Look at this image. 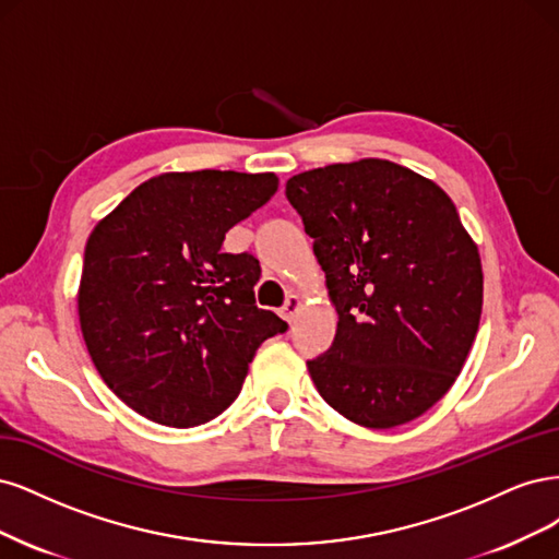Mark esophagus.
Masks as SVG:
<instances>
[{"instance_id": "esophagus-1", "label": "esophagus", "mask_w": 559, "mask_h": 559, "mask_svg": "<svg viewBox=\"0 0 559 559\" xmlns=\"http://www.w3.org/2000/svg\"><path fill=\"white\" fill-rule=\"evenodd\" d=\"M301 306H304V299H301L299 295H290V297H287L285 306H283V309H281V316H283V320L293 322V320L297 318V313L301 311Z\"/></svg>"}]
</instances>
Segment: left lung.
I'll use <instances>...</instances> for the list:
<instances>
[{
    "label": "left lung",
    "instance_id": "obj_1",
    "mask_svg": "<svg viewBox=\"0 0 559 559\" xmlns=\"http://www.w3.org/2000/svg\"><path fill=\"white\" fill-rule=\"evenodd\" d=\"M338 313L309 373L341 416L371 429L420 418L455 383L483 309L478 246L453 200L397 162L365 157L293 176Z\"/></svg>",
    "mask_w": 559,
    "mask_h": 559
}]
</instances>
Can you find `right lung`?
Listing matches in <instances>:
<instances>
[{"mask_svg": "<svg viewBox=\"0 0 559 559\" xmlns=\"http://www.w3.org/2000/svg\"><path fill=\"white\" fill-rule=\"evenodd\" d=\"M278 176L169 171L143 181L90 231L79 322L118 397L167 427L213 420L285 322L258 309L260 262L223 250L225 231L264 206Z\"/></svg>", "mask_w": 559, "mask_h": 559, "instance_id": "obj_1", "label": "right lung"}]
</instances>
